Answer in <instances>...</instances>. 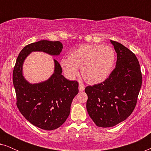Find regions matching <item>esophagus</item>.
I'll return each instance as SVG.
<instances>
[{"mask_svg": "<svg viewBox=\"0 0 151 151\" xmlns=\"http://www.w3.org/2000/svg\"><path fill=\"white\" fill-rule=\"evenodd\" d=\"M85 88V85L82 83H80L79 84V91H83Z\"/></svg>", "mask_w": 151, "mask_h": 151, "instance_id": "esophagus-1", "label": "esophagus"}]
</instances>
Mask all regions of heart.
I'll list each match as a JSON object with an SVG mask.
<instances>
[{
  "label": "heart",
  "instance_id": "b5f03b06",
  "mask_svg": "<svg viewBox=\"0 0 151 151\" xmlns=\"http://www.w3.org/2000/svg\"><path fill=\"white\" fill-rule=\"evenodd\" d=\"M115 53L110 46L84 45L72 51L69 58H63L60 65L69 78H73L81 68L82 75L86 82L96 84L104 81L113 71Z\"/></svg>",
  "mask_w": 151,
  "mask_h": 151
}]
</instances>
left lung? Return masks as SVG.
<instances>
[{
  "label": "left lung",
  "mask_w": 151,
  "mask_h": 151,
  "mask_svg": "<svg viewBox=\"0 0 151 151\" xmlns=\"http://www.w3.org/2000/svg\"><path fill=\"white\" fill-rule=\"evenodd\" d=\"M117 53L115 68L104 82L85 88L86 109L100 127H112L133 113L142 86L139 61L129 49L111 40Z\"/></svg>",
  "instance_id": "obj_1"
}]
</instances>
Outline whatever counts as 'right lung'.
Listing matches in <instances>:
<instances>
[{"mask_svg": "<svg viewBox=\"0 0 151 151\" xmlns=\"http://www.w3.org/2000/svg\"><path fill=\"white\" fill-rule=\"evenodd\" d=\"M63 48L60 41L42 40L32 43L22 49L14 68L13 83L18 110L33 125L46 131L58 129L67 119L72 101L78 93V82L66 79L62 75L60 65L54 60L53 75L45 82L31 84L22 76V65L32 51L58 55Z\"/></svg>", "mask_w": 151, "mask_h": 151, "instance_id": "right-lung-1", "label": "right lung"}]
</instances>
